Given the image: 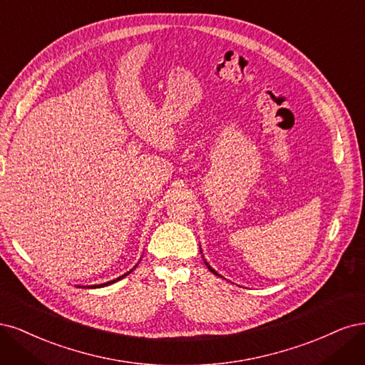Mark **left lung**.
Instances as JSON below:
<instances>
[{
    "mask_svg": "<svg viewBox=\"0 0 365 365\" xmlns=\"http://www.w3.org/2000/svg\"><path fill=\"white\" fill-rule=\"evenodd\" d=\"M206 265H207V264H206ZM207 268H209V269H210V272H212V273H214V274H217V276H220V274H218V273H217V272H215V269H212V268H210V267H209V265H207Z\"/></svg>",
    "mask_w": 365,
    "mask_h": 365,
    "instance_id": "left-lung-1",
    "label": "left lung"
}]
</instances>
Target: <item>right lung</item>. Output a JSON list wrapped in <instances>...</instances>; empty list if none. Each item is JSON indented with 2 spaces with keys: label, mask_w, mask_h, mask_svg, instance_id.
<instances>
[{
  "label": "right lung",
  "mask_w": 365,
  "mask_h": 365,
  "mask_svg": "<svg viewBox=\"0 0 365 365\" xmlns=\"http://www.w3.org/2000/svg\"><path fill=\"white\" fill-rule=\"evenodd\" d=\"M128 274V273H127ZM127 274H124V276H121V277H118V279H115V280H112V282H108V284H103V285H96L93 288H98V287H106V285H110V284H113V282H116V280H120V279H123V277H125Z\"/></svg>",
  "instance_id": "obj_1"
}]
</instances>
